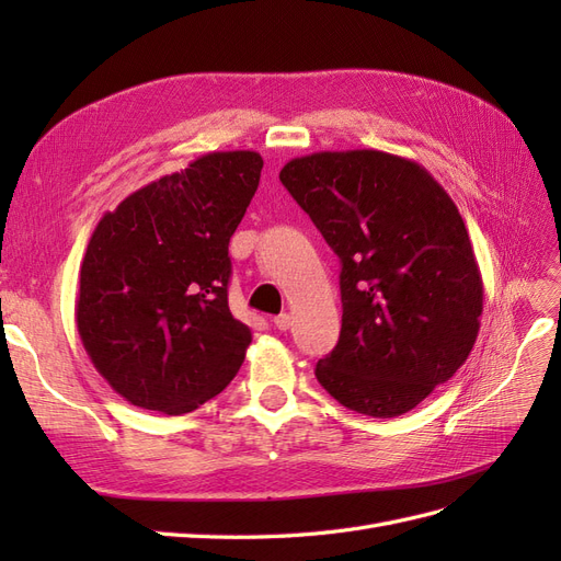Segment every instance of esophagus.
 Here are the masks:
<instances>
[{
	"instance_id": "1",
	"label": "esophagus",
	"mask_w": 561,
	"mask_h": 561,
	"mask_svg": "<svg viewBox=\"0 0 561 561\" xmlns=\"http://www.w3.org/2000/svg\"><path fill=\"white\" fill-rule=\"evenodd\" d=\"M290 325H293V316H290V313H280V316L274 318V328L280 330V332L290 330Z\"/></svg>"
}]
</instances>
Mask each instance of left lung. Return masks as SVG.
Segmentation results:
<instances>
[{
    "label": "left lung",
    "instance_id": "obj_1",
    "mask_svg": "<svg viewBox=\"0 0 561 561\" xmlns=\"http://www.w3.org/2000/svg\"><path fill=\"white\" fill-rule=\"evenodd\" d=\"M280 182L342 260V332L316 379L358 414L414 410L480 332L484 287L463 217L426 168L377 149L293 159Z\"/></svg>",
    "mask_w": 561,
    "mask_h": 561
}]
</instances>
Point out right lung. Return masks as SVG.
I'll return each instance as SVG.
<instances>
[{"mask_svg": "<svg viewBox=\"0 0 561 561\" xmlns=\"http://www.w3.org/2000/svg\"><path fill=\"white\" fill-rule=\"evenodd\" d=\"M257 151H210L100 219L81 262L77 330L142 410L186 414L229 386L250 328L229 311V241L257 192Z\"/></svg>", "mask_w": 561, "mask_h": 561, "instance_id": "add662e5", "label": "right lung"}]
</instances>
